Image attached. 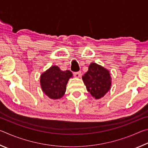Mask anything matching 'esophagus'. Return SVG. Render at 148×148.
Masks as SVG:
<instances>
[{
	"label": "esophagus",
	"mask_w": 148,
	"mask_h": 148,
	"mask_svg": "<svg viewBox=\"0 0 148 148\" xmlns=\"http://www.w3.org/2000/svg\"><path fill=\"white\" fill-rule=\"evenodd\" d=\"M74 77H77V78H79V77H81L82 76V72H74Z\"/></svg>",
	"instance_id": "esophagus-1"
}]
</instances>
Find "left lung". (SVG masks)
<instances>
[{"instance_id": "left-lung-1", "label": "left lung", "mask_w": 148, "mask_h": 148, "mask_svg": "<svg viewBox=\"0 0 148 148\" xmlns=\"http://www.w3.org/2000/svg\"><path fill=\"white\" fill-rule=\"evenodd\" d=\"M87 91L95 99L103 97L112 86V77L108 70L101 65L91 62L88 71L82 76Z\"/></svg>"}]
</instances>
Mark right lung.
<instances>
[{
	"instance_id": "add662e5",
	"label": "right lung",
	"mask_w": 148,
	"mask_h": 148,
	"mask_svg": "<svg viewBox=\"0 0 148 148\" xmlns=\"http://www.w3.org/2000/svg\"><path fill=\"white\" fill-rule=\"evenodd\" d=\"M72 76L70 71H62L56 65L51 66L40 76L42 91L51 99H61L66 92V84Z\"/></svg>"
}]
</instances>
